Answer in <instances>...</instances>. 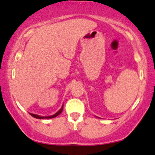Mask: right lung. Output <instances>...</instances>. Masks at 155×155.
Here are the masks:
<instances>
[{"label": "right lung", "mask_w": 155, "mask_h": 155, "mask_svg": "<svg viewBox=\"0 0 155 155\" xmlns=\"http://www.w3.org/2000/svg\"><path fill=\"white\" fill-rule=\"evenodd\" d=\"M63 108H64V106H62V107H61V109H60V110H59L58 111V112L55 113L54 115H50V116H45V117H44V116H40V115H36V114H33V113H30V115H32V117H35V118H38V119L53 118V117H57V115H59V114H60V113H61V112H62V110H63Z\"/></svg>", "instance_id": "1"}]
</instances>
